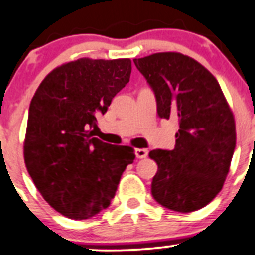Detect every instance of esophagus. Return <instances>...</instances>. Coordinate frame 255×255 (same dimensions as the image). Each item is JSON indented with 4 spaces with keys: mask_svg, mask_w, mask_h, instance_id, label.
<instances>
[{
    "mask_svg": "<svg viewBox=\"0 0 255 255\" xmlns=\"http://www.w3.org/2000/svg\"><path fill=\"white\" fill-rule=\"evenodd\" d=\"M147 154H149L147 149H136L135 150V155H136L137 159H145V157L147 156Z\"/></svg>",
    "mask_w": 255,
    "mask_h": 255,
    "instance_id": "obj_1",
    "label": "esophagus"
}]
</instances>
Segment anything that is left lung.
<instances>
[{"mask_svg":"<svg viewBox=\"0 0 255 255\" xmlns=\"http://www.w3.org/2000/svg\"><path fill=\"white\" fill-rule=\"evenodd\" d=\"M156 99L157 115L179 121L175 147L156 149L152 198L190 213L209 204L223 188L235 149V123L217 79L191 57L160 52L135 59Z\"/></svg>","mask_w":255,"mask_h":255,"instance_id":"8db88e82","label":"left lung"}]
</instances>
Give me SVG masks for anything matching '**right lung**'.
Wrapping results in <instances>:
<instances>
[{
    "label": "right lung",
    "mask_w": 255,
    "mask_h": 255,
    "mask_svg": "<svg viewBox=\"0 0 255 255\" xmlns=\"http://www.w3.org/2000/svg\"><path fill=\"white\" fill-rule=\"evenodd\" d=\"M130 74L129 59H80L51 71L31 100L26 168L46 202L70 219L106 209L134 162L132 147L110 145L89 131Z\"/></svg>",
    "instance_id": "add662e5"
}]
</instances>
